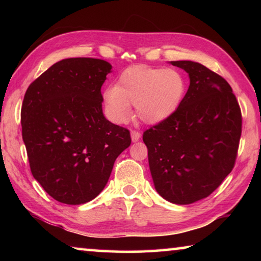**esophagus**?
Instances as JSON below:
<instances>
[{
    "instance_id": "esophagus-1",
    "label": "esophagus",
    "mask_w": 261,
    "mask_h": 261,
    "mask_svg": "<svg viewBox=\"0 0 261 261\" xmlns=\"http://www.w3.org/2000/svg\"><path fill=\"white\" fill-rule=\"evenodd\" d=\"M131 139H132V141H138L140 139V132L137 130H132L131 131Z\"/></svg>"
}]
</instances>
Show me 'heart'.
<instances>
[{
	"instance_id": "obj_1",
	"label": "heart",
	"mask_w": 261,
	"mask_h": 261,
	"mask_svg": "<svg viewBox=\"0 0 261 261\" xmlns=\"http://www.w3.org/2000/svg\"><path fill=\"white\" fill-rule=\"evenodd\" d=\"M187 82L177 70L136 65L118 76L114 87L105 91L103 100L113 121L125 122L131 107L137 116L148 124L169 118L182 103Z\"/></svg>"
}]
</instances>
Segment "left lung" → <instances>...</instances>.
<instances>
[{"label":"left lung","instance_id":"left-lung-1","mask_svg":"<svg viewBox=\"0 0 261 261\" xmlns=\"http://www.w3.org/2000/svg\"><path fill=\"white\" fill-rule=\"evenodd\" d=\"M190 86L178 109L144 132L154 187L166 200L192 204L215 191L231 173L242 134V113L226 79L200 63L171 61Z\"/></svg>","mask_w":261,"mask_h":261}]
</instances>
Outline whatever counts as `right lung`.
I'll return each instance as SVG.
<instances>
[{"instance_id": "obj_1", "label": "right lung", "mask_w": 261, "mask_h": 261, "mask_svg": "<svg viewBox=\"0 0 261 261\" xmlns=\"http://www.w3.org/2000/svg\"><path fill=\"white\" fill-rule=\"evenodd\" d=\"M108 62L74 57L57 62L29 86L21 135L33 177L55 200L81 205L107 184L130 131L106 120L101 86Z\"/></svg>"}]
</instances>
